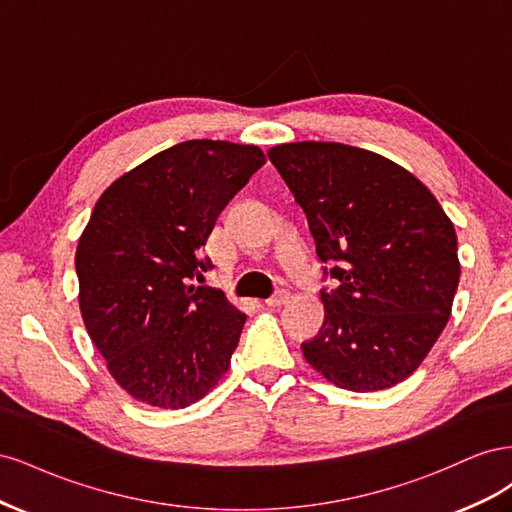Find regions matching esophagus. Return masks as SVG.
Returning a JSON list of instances; mask_svg holds the SVG:
<instances>
[{"label": "esophagus", "mask_w": 512, "mask_h": 512, "mask_svg": "<svg viewBox=\"0 0 512 512\" xmlns=\"http://www.w3.org/2000/svg\"><path fill=\"white\" fill-rule=\"evenodd\" d=\"M292 299V294L288 292V290H277L271 299H267L265 303H267V307H282V305H286L288 301Z\"/></svg>", "instance_id": "esophagus-1"}]
</instances>
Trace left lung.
<instances>
[{
	"label": "left lung",
	"instance_id": "8db88e82",
	"mask_svg": "<svg viewBox=\"0 0 512 512\" xmlns=\"http://www.w3.org/2000/svg\"><path fill=\"white\" fill-rule=\"evenodd\" d=\"M269 160L339 282L322 292L305 361L354 393L404 382L451 318L461 273L451 218L410 170L374 151L303 141L271 147Z\"/></svg>",
	"mask_w": 512,
	"mask_h": 512
}]
</instances>
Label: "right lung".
I'll return each mask as SVG.
<instances>
[{"mask_svg": "<svg viewBox=\"0 0 512 512\" xmlns=\"http://www.w3.org/2000/svg\"><path fill=\"white\" fill-rule=\"evenodd\" d=\"M267 162L256 145L185 141L128 170L98 198L76 245L85 329L115 382L141 404L179 410L230 367L245 314L194 286L215 220Z\"/></svg>", "mask_w": 512, "mask_h": 512, "instance_id": "obj_1", "label": "right lung"}]
</instances>
